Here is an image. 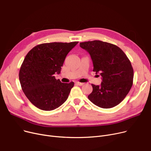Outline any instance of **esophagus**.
Segmentation results:
<instances>
[{
  "label": "esophagus",
  "mask_w": 151,
  "mask_h": 151,
  "mask_svg": "<svg viewBox=\"0 0 151 151\" xmlns=\"http://www.w3.org/2000/svg\"><path fill=\"white\" fill-rule=\"evenodd\" d=\"M76 84L78 85V86H83L84 84L82 83H79V82H76Z\"/></svg>",
  "instance_id": "1"
}]
</instances>
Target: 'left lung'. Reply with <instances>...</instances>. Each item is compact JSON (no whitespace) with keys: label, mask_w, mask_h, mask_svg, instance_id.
Instances as JSON below:
<instances>
[{"label":"left lung","mask_w":151,"mask_h":151,"mask_svg":"<svg viewBox=\"0 0 151 151\" xmlns=\"http://www.w3.org/2000/svg\"><path fill=\"white\" fill-rule=\"evenodd\" d=\"M90 54L93 71L102 76L100 86L92 84L93 91L88 98L96 106L109 109L121 103L133 84L134 70L123 50L115 45L101 41L79 43Z\"/></svg>","instance_id":"8db88e82"}]
</instances>
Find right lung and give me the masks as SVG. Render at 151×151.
<instances>
[{
  "label": "right lung",
  "mask_w": 151,
  "mask_h": 151,
  "mask_svg": "<svg viewBox=\"0 0 151 151\" xmlns=\"http://www.w3.org/2000/svg\"><path fill=\"white\" fill-rule=\"evenodd\" d=\"M78 43L41 44L26 55L20 68L19 81L25 96L38 109L54 110L68 98L74 83H61L54 75L61 72L65 57Z\"/></svg>",
  "instance_id": "1"
}]
</instances>
